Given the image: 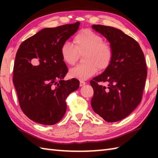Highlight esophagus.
<instances>
[{
    "instance_id": "34e87169",
    "label": "esophagus",
    "mask_w": 158,
    "mask_h": 158,
    "mask_svg": "<svg viewBox=\"0 0 158 158\" xmlns=\"http://www.w3.org/2000/svg\"><path fill=\"white\" fill-rule=\"evenodd\" d=\"M85 84V81H83V80H80V86H83V85Z\"/></svg>"
}]
</instances>
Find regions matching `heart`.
<instances>
[{"instance_id": "heart-1", "label": "heart", "mask_w": 158, "mask_h": 158, "mask_svg": "<svg viewBox=\"0 0 158 158\" xmlns=\"http://www.w3.org/2000/svg\"><path fill=\"white\" fill-rule=\"evenodd\" d=\"M74 45L69 42H63L60 55L65 63L74 65L79 54H84V64L77 65L69 71L73 78L85 80L99 70H105L111 65L114 58V49L111 44L104 41L103 37L89 29L78 32L73 38Z\"/></svg>"}]
</instances>
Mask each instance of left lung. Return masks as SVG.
<instances>
[{
    "mask_svg": "<svg viewBox=\"0 0 158 158\" xmlns=\"http://www.w3.org/2000/svg\"><path fill=\"white\" fill-rule=\"evenodd\" d=\"M92 27L110 42L114 58L102 74L90 80L94 90L91 106L106 122H116L129 116L142 100L147 77L145 58L138 42L119 29L102 25Z\"/></svg>",
    "mask_w": 158,
    "mask_h": 158,
    "instance_id": "8db88e82",
    "label": "left lung"
}]
</instances>
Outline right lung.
<instances>
[{"mask_svg": "<svg viewBox=\"0 0 158 158\" xmlns=\"http://www.w3.org/2000/svg\"><path fill=\"white\" fill-rule=\"evenodd\" d=\"M79 22L44 28L20 44L13 68V82L21 110L42 125H54L65 114V100L79 81L63 79L68 69L60 55L63 42L78 30Z\"/></svg>", "mask_w": 158, "mask_h": 158, "instance_id": "right-lung-1", "label": "right lung"}]
</instances>
